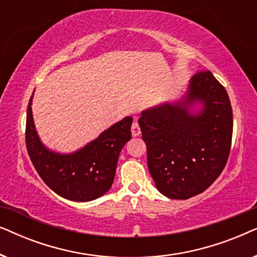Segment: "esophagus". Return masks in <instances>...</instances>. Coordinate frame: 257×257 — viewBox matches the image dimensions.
<instances>
[{
  "mask_svg": "<svg viewBox=\"0 0 257 257\" xmlns=\"http://www.w3.org/2000/svg\"><path fill=\"white\" fill-rule=\"evenodd\" d=\"M131 132H132V136L133 137H137L140 135V127H139V124L138 121L135 120L132 122V126H131Z\"/></svg>",
  "mask_w": 257,
  "mask_h": 257,
  "instance_id": "obj_1",
  "label": "esophagus"
}]
</instances>
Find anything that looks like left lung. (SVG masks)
I'll use <instances>...</instances> for the list:
<instances>
[{
    "mask_svg": "<svg viewBox=\"0 0 257 257\" xmlns=\"http://www.w3.org/2000/svg\"><path fill=\"white\" fill-rule=\"evenodd\" d=\"M138 121L149 171L167 198L186 200L200 194L226 166L233 111L226 89L209 70L192 77L181 99L147 108Z\"/></svg>",
    "mask_w": 257,
    "mask_h": 257,
    "instance_id": "8db88e82",
    "label": "left lung"
}]
</instances>
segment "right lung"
<instances>
[{"mask_svg": "<svg viewBox=\"0 0 257 257\" xmlns=\"http://www.w3.org/2000/svg\"><path fill=\"white\" fill-rule=\"evenodd\" d=\"M31 94L27 111L26 143L30 160L47 186L71 201L100 198L113 182L120 151L131 139L132 117H125L73 153L62 154L43 145L34 124Z\"/></svg>", "mask_w": 257, "mask_h": 257, "instance_id": "add662e5", "label": "right lung"}]
</instances>
